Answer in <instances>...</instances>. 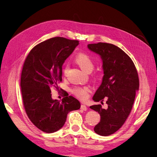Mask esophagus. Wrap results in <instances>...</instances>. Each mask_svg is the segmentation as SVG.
<instances>
[{
    "instance_id": "34e87169",
    "label": "esophagus",
    "mask_w": 157,
    "mask_h": 157,
    "mask_svg": "<svg viewBox=\"0 0 157 157\" xmlns=\"http://www.w3.org/2000/svg\"><path fill=\"white\" fill-rule=\"evenodd\" d=\"M80 108H81V109H82V110H83V111H86L87 109H88L87 107L85 105H83V104H82V105H81V107H80Z\"/></svg>"
}]
</instances>
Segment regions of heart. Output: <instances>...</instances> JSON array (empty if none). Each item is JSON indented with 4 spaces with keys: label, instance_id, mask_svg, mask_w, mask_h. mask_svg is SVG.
Returning <instances> with one entry per match:
<instances>
[{
    "label": "heart",
    "instance_id": "heart-1",
    "mask_svg": "<svg viewBox=\"0 0 157 157\" xmlns=\"http://www.w3.org/2000/svg\"><path fill=\"white\" fill-rule=\"evenodd\" d=\"M75 63L84 72L90 73L94 68V62L92 59L86 54H80L75 59ZM68 71V67L66 66L64 69L63 75L66 76ZM73 93L76 96L80 99L84 100L88 97V94L90 92L89 86H78L73 90Z\"/></svg>",
    "mask_w": 157,
    "mask_h": 157
}]
</instances>
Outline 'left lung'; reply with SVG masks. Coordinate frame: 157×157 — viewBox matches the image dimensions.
<instances>
[{
    "label": "left lung",
    "instance_id": "obj_1",
    "mask_svg": "<svg viewBox=\"0 0 157 157\" xmlns=\"http://www.w3.org/2000/svg\"><path fill=\"white\" fill-rule=\"evenodd\" d=\"M88 48L100 56L104 74L93 100L102 104L106 99L108 105L106 109L101 105L90 107L100 115L94 132L102 136H110L120 129L130 115L139 90L138 74L132 59L118 46L99 42L90 44Z\"/></svg>",
    "mask_w": 157,
    "mask_h": 157
}]
</instances>
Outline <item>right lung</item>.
<instances>
[{"instance_id":"obj_1","label":"right lung","mask_w":157,"mask_h":157,"mask_svg":"<svg viewBox=\"0 0 157 157\" xmlns=\"http://www.w3.org/2000/svg\"><path fill=\"white\" fill-rule=\"evenodd\" d=\"M79 41L54 37L35 46L27 55L21 71V90L27 117L36 128L53 133L65 124L67 114L80 103L73 96L61 101L52 98L51 88L62 81V65Z\"/></svg>"}]
</instances>
